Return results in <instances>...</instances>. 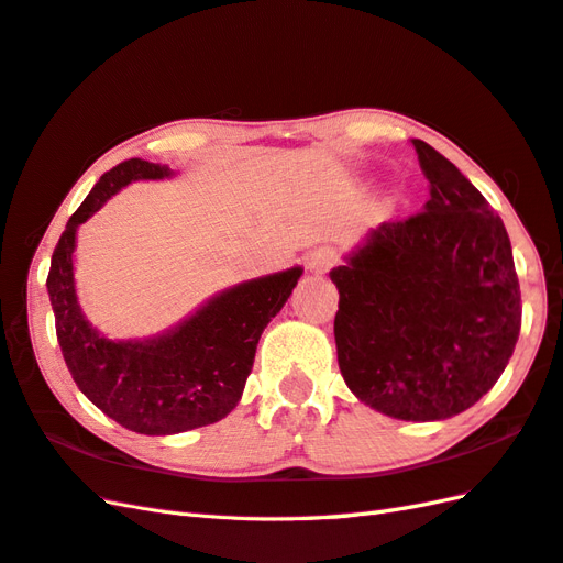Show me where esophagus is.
I'll return each instance as SVG.
<instances>
[{
  "label": "esophagus",
  "instance_id": "1",
  "mask_svg": "<svg viewBox=\"0 0 563 563\" xmlns=\"http://www.w3.org/2000/svg\"><path fill=\"white\" fill-rule=\"evenodd\" d=\"M338 262H340V254L333 247H319L316 252H311V256H309V266L313 271H319V273L330 271Z\"/></svg>",
  "mask_w": 563,
  "mask_h": 563
}]
</instances>
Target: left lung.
<instances>
[{"instance_id": "obj_1", "label": "left lung", "mask_w": 563, "mask_h": 563, "mask_svg": "<svg viewBox=\"0 0 563 563\" xmlns=\"http://www.w3.org/2000/svg\"><path fill=\"white\" fill-rule=\"evenodd\" d=\"M430 199L371 230L338 285L335 344L350 390L401 421L473 407L507 368L521 333V287L499 216L466 176L411 140Z\"/></svg>"}]
</instances>
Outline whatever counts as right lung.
Listing matches in <instances>:
<instances>
[{"label": "right lung", "mask_w": 563, "mask_h": 563, "mask_svg": "<svg viewBox=\"0 0 563 563\" xmlns=\"http://www.w3.org/2000/svg\"><path fill=\"white\" fill-rule=\"evenodd\" d=\"M168 173L144 158H128L107 170L68 219L47 276L56 340L70 376L97 409L142 435H173L233 411L252 373L258 338L301 276L297 266L242 283L156 340L113 342L99 335L76 299V230L123 185Z\"/></svg>", "instance_id": "right-lung-1"}]
</instances>
